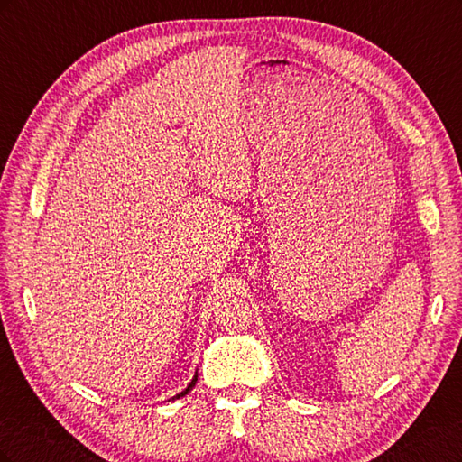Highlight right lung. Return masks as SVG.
Masks as SVG:
<instances>
[{"instance_id": "add662e5", "label": "right lung", "mask_w": 462, "mask_h": 462, "mask_svg": "<svg viewBox=\"0 0 462 462\" xmlns=\"http://www.w3.org/2000/svg\"><path fill=\"white\" fill-rule=\"evenodd\" d=\"M197 380H199V375H194V377H192V382H190V383L187 385V389H185V391H180V393H179V395H175L173 399H179V397H185V395L189 393V391H190V389L194 387V383H197Z\"/></svg>"}]
</instances>
